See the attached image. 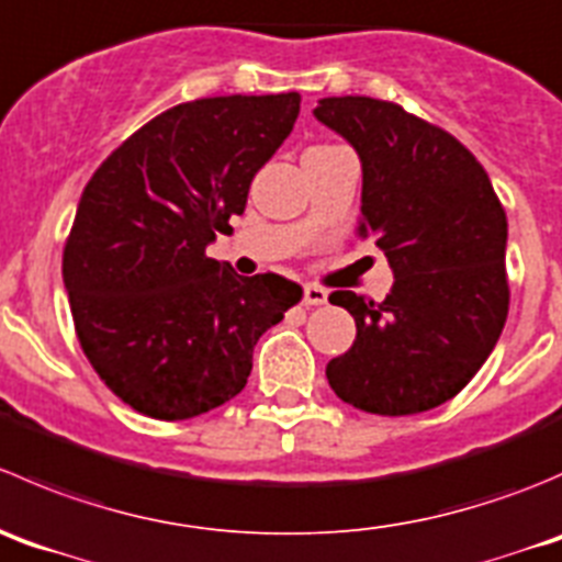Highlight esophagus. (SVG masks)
<instances>
[{
	"label": "esophagus",
	"mask_w": 562,
	"mask_h": 562,
	"mask_svg": "<svg viewBox=\"0 0 562 562\" xmlns=\"http://www.w3.org/2000/svg\"><path fill=\"white\" fill-rule=\"evenodd\" d=\"M303 303L305 305H325L327 303V289L316 286V283H305V286H303Z\"/></svg>",
	"instance_id": "34e87169"
}]
</instances>
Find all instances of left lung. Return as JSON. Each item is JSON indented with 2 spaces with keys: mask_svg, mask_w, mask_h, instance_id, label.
<instances>
[{
  "mask_svg": "<svg viewBox=\"0 0 562 562\" xmlns=\"http://www.w3.org/2000/svg\"><path fill=\"white\" fill-rule=\"evenodd\" d=\"M314 116L358 153V237L382 248L393 270L382 303L330 294L358 336L327 363V382L363 413L440 407L475 376L508 316L503 204L459 138L398 103L322 98Z\"/></svg>",
  "mask_w": 562,
  "mask_h": 562,
  "instance_id": "obj_1",
  "label": "left lung"
}]
</instances>
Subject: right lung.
<instances>
[{
	"mask_svg": "<svg viewBox=\"0 0 562 562\" xmlns=\"http://www.w3.org/2000/svg\"><path fill=\"white\" fill-rule=\"evenodd\" d=\"M297 114V92L180 103L87 182L63 279L87 360L136 413L186 420L235 398L259 336L303 297L283 276L207 257Z\"/></svg>",
	"mask_w": 562,
	"mask_h": 562,
	"instance_id": "obj_1",
	"label": "right lung"
}]
</instances>
